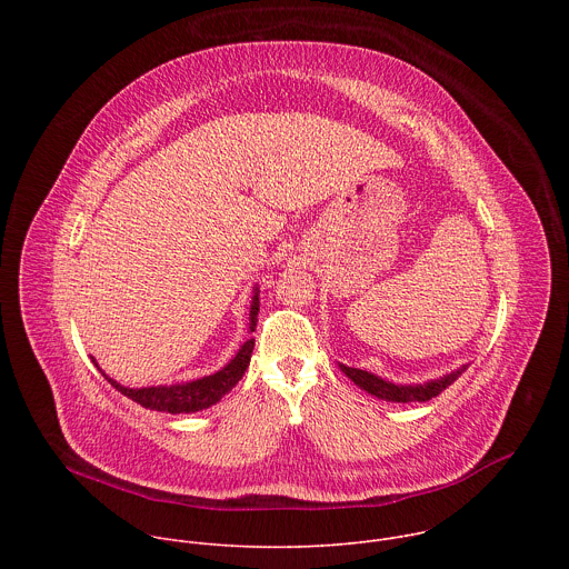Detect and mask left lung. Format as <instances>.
Masks as SVG:
<instances>
[{
    "mask_svg": "<svg viewBox=\"0 0 569 569\" xmlns=\"http://www.w3.org/2000/svg\"><path fill=\"white\" fill-rule=\"evenodd\" d=\"M340 369L360 387L365 389L367 393L380 398V400H387V402H426L435 396H439L448 385H452L466 369L468 365L459 367L457 371L439 378V380H430V382H423V385H393L389 380H382L369 371H362V369H353V367H347V365H340Z\"/></svg>",
    "mask_w": 569,
    "mask_h": 569,
    "instance_id": "8db88e82",
    "label": "left lung"
}]
</instances>
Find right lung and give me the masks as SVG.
Listing matches in <instances>:
<instances>
[{
  "mask_svg": "<svg viewBox=\"0 0 569 569\" xmlns=\"http://www.w3.org/2000/svg\"><path fill=\"white\" fill-rule=\"evenodd\" d=\"M257 315H259V288H254V295H252L250 331L257 329ZM252 351H254V340H248L220 371L198 378V380H191V382H180V385H157V387L132 389V387L119 385L117 380L108 378L106 373L103 376L114 389H119L123 396L139 402L146 410L169 412V415H191V412L211 408V405H216L224 393H229L236 387V382L250 367ZM92 362L97 365V360H92Z\"/></svg>",
  "mask_w": 569,
  "mask_h": 569,
  "instance_id": "1",
  "label": "right lung"
}]
</instances>
